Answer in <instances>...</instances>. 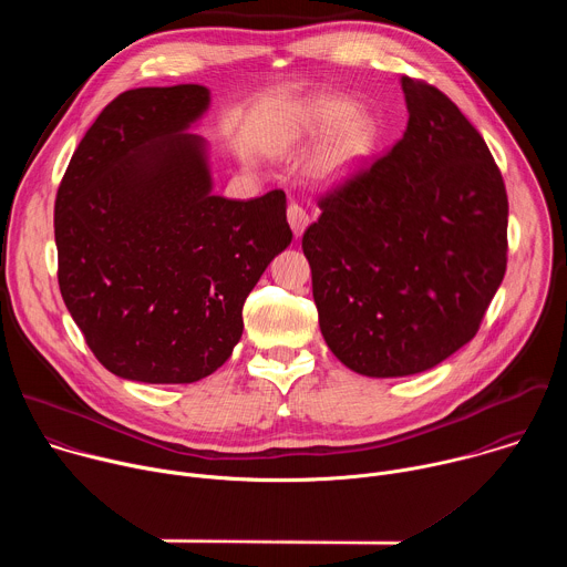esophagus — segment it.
I'll return each mask as SVG.
<instances>
[{
    "instance_id": "obj_1",
    "label": "esophagus",
    "mask_w": 567,
    "mask_h": 567,
    "mask_svg": "<svg viewBox=\"0 0 567 567\" xmlns=\"http://www.w3.org/2000/svg\"><path fill=\"white\" fill-rule=\"evenodd\" d=\"M287 217H289L291 230H293L296 235H302V230H305V228H307V224H309V215H307V210H305L300 204L291 202V204L287 206Z\"/></svg>"
}]
</instances>
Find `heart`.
<instances>
[{
	"label": "heart",
	"instance_id": "heart-1",
	"mask_svg": "<svg viewBox=\"0 0 567 567\" xmlns=\"http://www.w3.org/2000/svg\"><path fill=\"white\" fill-rule=\"evenodd\" d=\"M352 112L354 107L341 99H322L305 110L300 123L307 134H326L346 118H350ZM374 136V125L368 118L359 116L344 123L320 158L322 175L339 177L348 173L372 150Z\"/></svg>",
	"mask_w": 567,
	"mask_h": 567
}]
</instances>
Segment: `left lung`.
Here are the masks:
<instances>
[{
    "mask_svg": "<svg viewBox=\"0 0 567 567\" xmlns=\"http://www.w3.org/2000/svg\"><path fill=\"white\" fill-rule=\"evenodd\" d=\"M409 125L320 195L302 251L320 332L350 370L406 377L468 343L507 271L501 168L437 87L401 78Z\"/></svg>",
    "mask_w": 567,
    "mask_h": 567,
    "instance_id": "obj_1",
    "label": "left lung"
}]
</instances>
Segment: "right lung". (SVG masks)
I'll use <instances>...</instances> for the list:
<instances>
[{
    "instance_id": "1",
    "label": "right lung",
    "mask_w": 567,
    "mask_h": 567,
    "mask_svg": "<svg viewBox=\"0 0 567 567\" xmlns=\"http://www.w3.org/2000/svg\"><path fill=\"white\" fill-rule=\"evenodd\" d=\"M202 85L118 94L78 143L55 195L58 285L116 377L193 383L241 337V307L289 247L287 197L210 193L204 141L184 130Z\"/></svg>"
}]
</instances>
